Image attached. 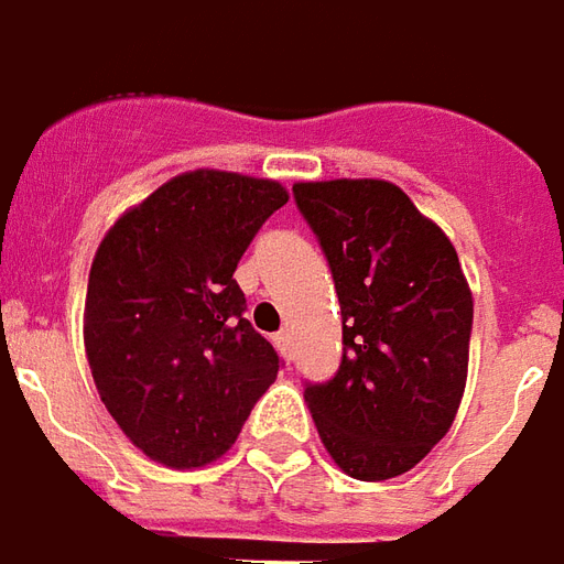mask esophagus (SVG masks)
<instances>
[{
	"instance_id": "obj_1",
	"label": "esophagus",
	"mask_w": 564,
	"mask_h": 564,
	"mask_svg": "<svg viewBox=\"0 0 564 564\" xmlns=\"http://www.w3.org/2000/svg\"><path fill=\"white\" fill-rule=\"evenodd\" d=\"M273 343H276L279 355L285 357V360H291V333H288V330L276 333V336H273Z\"/></svg>"
}]
</instances>
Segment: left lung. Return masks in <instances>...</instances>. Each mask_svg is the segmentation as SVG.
Here are the masks:
<instances>
[{
    "mask_svg": "<svg viewBox=\"0 0 564 564\" xmlns=\"http://www.w3.org/2000/svg\"><path fill=\"white\" fill-rule=\"evenodd\" d=\"M343 312V364L303 400L348 478L388 480L421 463L463 402L471 288L454 242L388 180L294 183Z\"/></svg>",
    "mask_w": 564,
    "mask_h": 564,
    "instance_id": "1",
    "label": "left lung"
}]
</instances>
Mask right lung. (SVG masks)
<instances>
[{
  "label": "right lung",
  "mask_w": 564,
  "mask_h": 564,
  "mask_svg": "<svg viewBox=\"0 0 564 564\" xmlns=\"http://www.w3.org/2000/svg\"><path fill=\"white\" fill-rule=\"evenodd\" d=\"M288 188L197 167L171 176L98 242L84 348L110 417L167 468L225 456L279 372V355L242 318L237 261Z\"/></svg>",
  "instance_id": "add662e5"
}]
</instances>
